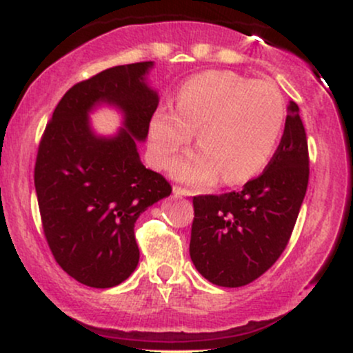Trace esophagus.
Segmentation results:
<instances>
[{
  "mask_svg": "<svg viewBox=\"0 0 353 353\" xmlns=\"http://www.w3.org/2000/svg\"><path fill=\"white\" fill-rule=\"evenodd\" d=\"M172 192H174V196L176 197H182V196H190V190L189 189H185V188H181V185H174L172 188Z\"/></svg>",
  "mask_w": 353,
  "mask_h": 353,
  "instance_id": "obj_1",
  "label": "esophagus"
}]
</instances>
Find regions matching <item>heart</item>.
<instances>
[{
    "instance_id": "1",
    "label": "heart",
    "mask_w": 353,
    "mask_h": 353,
    "mask_svg": "<svg viewBox=\"0 0 353 353\" xmlns=\"http://www.w3.org/2000/svg\"><path fill=\"white\" fill-rule=\"evenodd\" d=\"M285 101L272 83L230 71H205L185 81L177 108H159L149 123L152 161L168 168L197 131L201 149L174 163L177 179L202 184L242 182L257 176L274 156L285 123Z\"/></svg>"
}]
</instances>
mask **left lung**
<instances>
[{
  "mask_svg": "<svg viewBox=\"0 0 353 353\" xmlns=\"http://www.w3.org/2000/svg\"><path fill=\"white\" fill-rule=\"evenodd\" d=\"M309 184V148L299 106L261 176L221 196H196L189 254L202 277L221 287L254 282L275 264L297 221Z\"/></svg>",
  "mask_w": 353,
  "mask_h": 353,
  "instance_id": "left-lung-1",
  "label": "left lung"
}]
</instances>
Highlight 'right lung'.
<instances>
[{
	"label": "right lung",
	"instance_id": "1",
	"mask_svg": "<svg viewBox=\"0 0 353 353\" xmlns=\"http://www.w3.org/2000/svg\"><path fill=\"white\" fill-rule=\"evenodd\" d=\"M152 61L114 66L74 84L44 129L34 165L44 237L68 275L94 289L119 285L139 262L137 217L172 192L137 152L159 104L145 84ZM111 103L125 114L112 138L92 132L87 114Z\"/></svg>",
	"mask_w": 353,
	"mask_h": 353
}]
</instances>
